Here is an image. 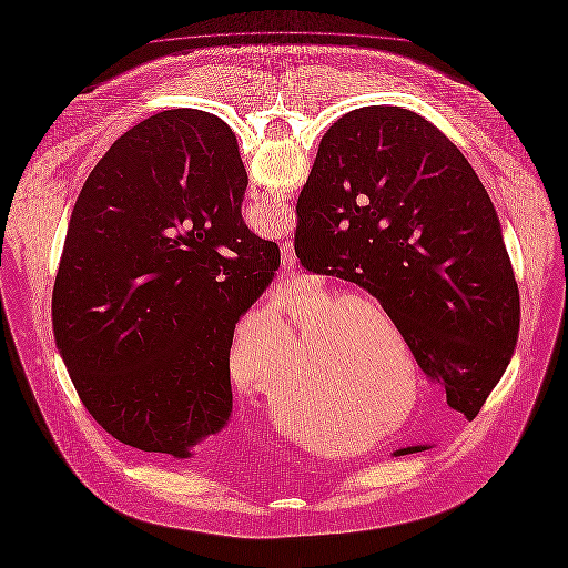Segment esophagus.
Instances as JSON below:
<instances>
[{"instance_id": "1", "label": "esophagus", "mask_w": 568, "mask_h": 568, "mask_svg": "<svg viewBox=\"0 0 568 568\" xmlns=\"http://www.w3.org/2000/svg\"><path fill=\"white\" fill-rule=\"evenodd\" d=\"M282 270H295V254H293L291 247H284V252H282Z\"/></svg>"}]
</instances>
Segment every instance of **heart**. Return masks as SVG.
Returning a JSON list of instances; mask_svg holds the SVG:
<instances>
[{"instance_id": "heart-1", "label": "heart", "mask_w": 568, "mask_h": 568, "mask_svg": "<svg viewBox=\"0 0 568 568\" xmlns=\"http://www.w3.org/2000/svg\"><path fill=\"white\" fill-rule=\"evenodd\" d=\"M331 305L328 297L307 298L273 321L245 327L229 353L231 376L241 387L273 402L286 387L288 372L298 367L312 393L335 381V406L355 423L372 425L387 417L399 399L378 381V331L395 342L399 335L387 314L372 303L348 312H331ZM250 345L257 348L247 352ZM402 418L406 417L395 425ZM395 425H381L376 434Z\"/></svg>"}]
</instances>
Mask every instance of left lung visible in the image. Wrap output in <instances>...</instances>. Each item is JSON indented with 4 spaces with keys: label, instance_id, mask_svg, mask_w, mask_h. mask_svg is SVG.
Listing matches in <instances>:
<instances>
[{
    "label": "left lung",
    "instance_id": "obj_1",
    "mask_svg": "<svg viewBox=\"0 0 568 568\" xmlns=\"http://www.w3.org/2000/svg\"><path fill=\"white\" fill-rule=\"evenodd\" d=\"M295 254L378 298L448 406L477 417L515 353L519 291L487 190L436 125L399 106L335 121L298 194Z\"/></svg>",
    "mask_w": 568,
    "mask_h": 568
}]
</instances>
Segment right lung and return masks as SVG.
I'll return each instance as SVG.
<instances>
[{
	"label": "right lung",
	"instance_id": "1",
	"mask_svg": "<svg viewBox=\"0 0 568 568\" xmlns=\"http://www.w3.org/2000/svg\"><path fill=\"white\" fill-rule=\"evenodd\" d=\"M245 185L229 125L178 109L128 130L81 187L53 335L83 406L128 447L185 459L231 417L235 323L280 267L241 220Z\"/></svg>",
	"mask_w": 568,
	"mask_h": 568
}]
</instances>
